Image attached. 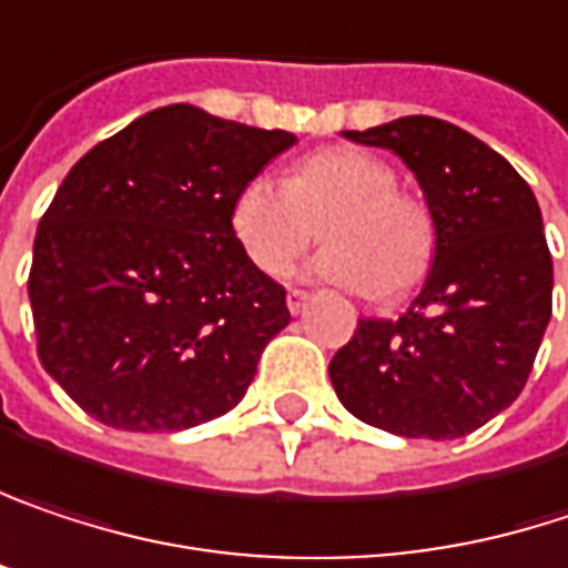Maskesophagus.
<instances>
[{
  "label": "esophagus",
  "mask_w": 568,
  "mask_h": 568,
  "mask_svg": "<svg viewBox=\"0 0 568 568\" xmlns=\"http://www.w3.org/2000/svg\"><path fill=\"white\" fill-rule=\"evenodd\" d=\"M311 301H314V294H307V291H297V287H294V291L287 294V311H291V314H304Z\"/></svg>",
  "instance_id": "obj_1"
}]
</instances>
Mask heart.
<instances>
[{"label": "heart", "mask_w": 568, "mask_h": 568, "mask_svg": "<svg viewBox=\"0 0 568 568\" xmlns=\"http://www.w3.org/2000/svg\"><path fill=\"white\" fill-rule=\"evenodd\" d=\"M395 170L359 146H326L304 156L287 182L251 176L232 199L229 225L242 254L264 274H284L323 225L326 248L307 277L392 301L415 287L435 251L428 209L395 189Z\"/></svg>", "instance_id": "obj_1"}]
</instances>
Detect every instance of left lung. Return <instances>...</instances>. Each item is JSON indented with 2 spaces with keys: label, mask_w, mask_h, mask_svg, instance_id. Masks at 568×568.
<instances>
[{
  "label": "left lung",
  "mask_w": 568,
  "mask_h": 568,
  "mask_svg": "<svg viewBox=\"0 0 568 568\" xmlns=\"http://www.w3.org/2000/svg\"><path fill=\"white\" fill-rule=\"evenodd\" d=\"M346 140L392 150L418 179L435 261L398 320H359L329 383L359 422L448 442L510 408L552 314V257L524 176L438 116H398Z\"/></svg>",
  "instance_id": "left-lung-1"
}]
</instances>
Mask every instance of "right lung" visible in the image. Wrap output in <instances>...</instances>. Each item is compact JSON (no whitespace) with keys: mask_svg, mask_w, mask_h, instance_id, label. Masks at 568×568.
Returning a JSON list of instances; mask_svg holds the SVG:
<instances>
[{"mask_svg":"<svg viewBox=\"0 0 568 568\" xmlns=\"http://www.w3.org/2000/svg\"><path fill=\"white\" fill-rule=\"evenodd\" d=\"M294 140L170 104L71 166L38 222L29 301L44 373L88 415L182 432L245 398L291 311L229 212Z\"/></svg>","mask_w":568,"mask_h":568,"instance_id":"add662e5","label":"right lung"}]
</instances>
